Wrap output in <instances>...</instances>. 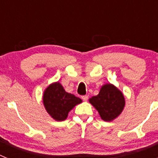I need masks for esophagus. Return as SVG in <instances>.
Listing matches in <instances>:
<instances>
[{
	"instance_id": "obj_1",
	"label": "esophagus",
	"mask_w": 158,
	"mask_h": 158,
	"mask_svg": "<svg viewBox=\"0 0 158 158\" xmlns=\"http://www.w3.org/2000/svg\"><path fill=\"white\" fill-rule=\"evenodd\" d=\"M81 98H82V100H84V101H87L88 99H89V96H83Z\"/></svg>"
}]
</instances>
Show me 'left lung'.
I'll use <instances>...</instances> for the list:
<instances>
[{
  "instance_id": "1",
  "label": "left lung",
  "mask_w": 158,
  "mask_h": 158,
  "mask_svg": "<svg viewBox=\"0 0 158 158\" xmlns=\"http://www.w3.org/2000/svg\"><path fill=\"white\" fill-rule=\"evenodd\" d=\"M89 101L106 122H111L119 116L126 104L123 93L111 83L102 85L99 94L92 96Z\"/></svg>"
}]
</instances>
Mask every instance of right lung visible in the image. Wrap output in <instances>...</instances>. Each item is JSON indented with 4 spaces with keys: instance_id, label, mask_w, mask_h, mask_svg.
Here are the masks:
<instances>
[{
    "instance_id": "1",
    "label": "right lung",
    "mask_w": 158,
    "mask_h": 158,
    "mask_svg": "<svg viewBox=\"0 0 158 158\" xmlns=\"http://www.w3.org/2000/svg\"><path fill=\"white\" fill-rule=\"evenodd\" d=\"M82 100L74 95L67 93L58 81L53 82L45 89L43 104L49 115L56 121L66 119L69 111Z\"/></svg>"
}]
</instances>
